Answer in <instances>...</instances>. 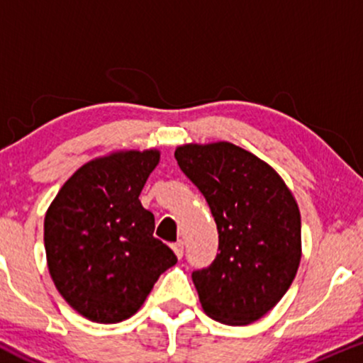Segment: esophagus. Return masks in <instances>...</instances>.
I'll return each instance as SVG.
<instances>
[{"instance_id":"34e87169","label":"esophagus","mask_w":363,"mask_h":363,"mask_svg":"<svg viewBox=\"0 0 363 363\" xmlns=\"http://www.w3.org/2000/svg\"><path fill=\"white\" fill-rule=\"evenodd\" d=\"M170 247H172V251L176 252V256L181 259L182 254H184V242H182V240H177V242H174Z\"/></svg>"}]
</instances>
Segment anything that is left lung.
<instances>
[{
  "instance_id": "obj_1",
  "label": "left lung",
  "mask_w": 363,
  "mask_h": 363,
  "mask_svg": "<svg viewBox=\"0 0 363 363\" xmlns=\"http://www.w3.org/2000/svg\"><path fill=\"white\" fill-rule=\"evenodd\" d=\"M182 172L205 196L218 254L193 272L203 311L244 326L272 311L301 264V211L283 179L261 158L227 141L176 150Z\"/></svg>"
}]
</instances>
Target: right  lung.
Masks as SVG:
<instances>
[{"label":"right lung","instance_id":"add662e5","mask_svg":"<svg viewBox=\"0 0 363 363\" xmlns=\"http://www.w3.org/2000/svg\"><path fill=\"white\" fill-rule=\"evenodd\" d=\"M158 160V150L95 158L65 182L45 213L54 285L94 323L136 314L158 277L177 262L172 249L153 237L155 216L138 199Z\"/></svg>","mask_w":363,"mask_h":363}]
</instances>
